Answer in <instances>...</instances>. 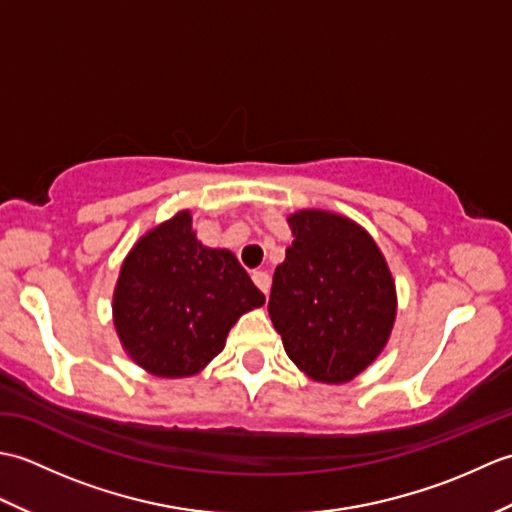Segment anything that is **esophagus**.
Masks as SVG:
<instances>
[{
  "instance_id": "34e87169",
  "label": "esophagus",
  "mask_w": 512,
  "mask_h": 512,
  "mask_svg": "<svg viewBox=\"0 0 512 512\" xmlns=\"http://www.w3.org/2000/svg\"><path fill=\"white\" fill-rule=\"evenodd\" d=\"M253 281H255V286L264 292V295H268V290H270V275L268 273H264V270H255Z\"/></svg>"
}]
</instances>
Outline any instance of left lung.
<instances>
[{
    "label": "left lung",
    "mask_w": 512,
    "mask_h": 512,
    "mask_svg": "<svg viewBox=\"0 0 512 512\" xmlns=\"http://www.w3.org/2000/svg\"><path fill=\"white\" fill-rule=\"evenodd\" d=\"M292 244L275 268L268 314L290 361L321 383H345L383 350L396 290L374 239L325 211L290 215Z\"/></svg>",
    "instance_id": "8db88e82"
}]
</instances>
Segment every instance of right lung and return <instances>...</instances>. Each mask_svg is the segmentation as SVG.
I'll return each mask as SVG.
<instances>
[{
  "mask_svg": "<svg viewBox=\"0 0 512 512\" xmlns=\"http://www.w3.org/2000/svg\"><path fill=\"white\" fill-rule=\"evenodd\" d=\"M264 301L237 257L202 246L182 211L149 231L125 259L114 325L147 372L191 376L224 350L235 321Z\"/></svg>",
  "mask_w": 512,
  "mask_h": 512,
  "instance_id": "add662e5",
  "label": "right lung"
}]
</instances>
